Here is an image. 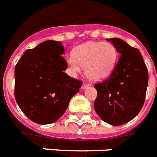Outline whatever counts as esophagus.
Masks as SVG:
<instances>
[{"mask_svg":"<svg viewBox=\"0 0 157 157\" xmlns=\"http://www.w3.org/2000/svg\"><path fill=\"white\" fill-rule=\"evenodd\" d=\"M88 87H90V85L87 84V83H83L82 86V90H85V89L88 88Z\"/></svg>","mask_w":157,"mask_h":157,"instance_id":"34e87169","label":"esophagus"}]
</instances>
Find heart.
<instances>
[{
  "label": "heart",
  "mask_w": 157,
  "mask_h": 157,
  "mask_svg": "<svg viewBox=\"0 0 157 157\" xmlns=\"http://www.w3.org/2000/svg\"><path fill=\"white\" fill-rule=\"evenodd\" d=\"M73 55L67 57V63L75 75L81 73L82 66L90 79L100 81L112 73L119 53L116 46L109 41H89L76 47Z\"/></svg>",
  "instance_id": "heart-1"
}]
</instances>
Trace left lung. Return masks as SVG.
<instances>
[{
  "instance_id": "1",
  "label": "left lung",
  "mask_w": 157,
  "mask_h": 157,
  "mask_svg": "<svg viewBox=\"0 0 157 157\" xmlns=\"http://www.w3.org/2000/svg\"><path fill=\"white\" fill-rule=\"evenodd\" d=\"M117 48L120 57L106 80L96 83L98 97L94 109L101 120L120 126L134 119L143 107L149 74L138 48L120 38H107Z\"/></svg>"
}]
</instances>
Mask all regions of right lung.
<instances>
[{
    "mask_svg": "<svg viewBox=\"0 0 157 157\" xmlns=\"http://www.w3.org/2000/svg\"><path fill=\"white\" fill-rule=\"evenodd\" d=\"M60 41H44L27 49L15 67V98L31 121L49 124L63 116L82 86L63 72L67 63Z\"/></svg>",
    "mask_w": 157,
    "mask_h": 157,
    "instance_id": "obj_1",
    "label": "right lung"
}]
</instances>
